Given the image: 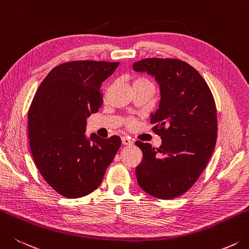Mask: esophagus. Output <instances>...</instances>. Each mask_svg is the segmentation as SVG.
Instances as JSON below:
<instances>
[{"mask_svg": "<svg viewBox=\"0 0 249 249\" xmlns=\"http://www.w3.org/2000/svg\"><path fill=\"white\" fill-rule=\"evenodd\" d=\"M121 142H123L124 145H132L133 144L132 141H131L129 138H126V137H124L123 139H121Z\"/></svg>", "mask_w": 249, "mask_h": 249, "instance_id": "1", "label": "esophagus"}]
</instances>
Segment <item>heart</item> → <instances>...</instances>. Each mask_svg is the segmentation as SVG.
Listing matches in <instances>:
<instances>
[{
  "label": "heart",
  "mask_w": 249,
  "mask_h": 249,
  "mask_svg": "<svg viewBox=\"0 0 249 249\" xmlns=\"http://www.w3.org/2000/svg\"><path fill=\"white\" fill-rule=\"evenodd\" d=\"M137 82H148L146 79H144V78H139V79H137V80L134 81V83H137Z\"/></svg>",
  "instance_id": "obj_1"
}]
</instances>
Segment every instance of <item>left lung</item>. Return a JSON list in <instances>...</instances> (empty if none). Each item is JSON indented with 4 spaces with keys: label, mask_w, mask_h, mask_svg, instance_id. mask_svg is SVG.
<instances>
[{
    "label": "left lung",
    "mask_w": 249,
    "mask_h": 249,
    "mask_svg": "<svg viewBox=\"0 0 249 249\" xmlns=\"http://www.w3.org/2000/svg\"><path fill=\"white\" fill-rule=\"evenodd\" d=\"M132 67L155 77L160 90L151 124L161 145L155 149L149 143L135 142L143 153L135 169L137 180L154 197L176 198L193 186L214 149L218 121L213 96L197 70L180 59L145 58Z\"/></svg>",
    "instance_id": "1"
}]
</instances>
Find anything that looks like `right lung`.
<instances>
[{
    "instance_id": "add662e5",
    "label": "right lung",
    "mask_w": 249,
    "mask_h": 249,
    "mask_svg": "<svg viewBox=\"0 0 249 249\" xmlns=\"http://www.w3.org/2000/svg\"><path fill=\"white\" fill-rule=\"evenodd\" d=\"M119 63L77 60L58 65L37 89L28 112L32 157L42 177L60 195L92 193L121 145L119 137H87V119L97 112L102 83Z\"/></svg>"
}]
</instances>
